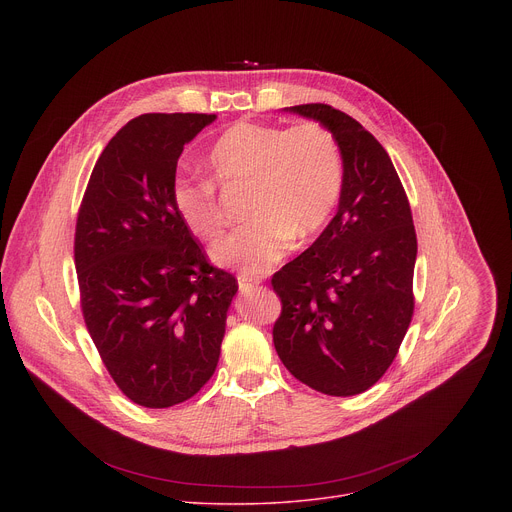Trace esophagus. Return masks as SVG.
I'll use <instances>...</instances> for the list:
<instances>
[{
	"instance_id": "34e87169",
	"label": "esophagus",
	"mask_w": 512,
	"mask_h": 512,
	"mask_svg": "<svg viewBox=\"0 0 512 512\" xmlns=\"http://www.w3.org/2000/svg\"><path fill=\"white\" fill-rule=\"evenodd\" d=\"M257 285H259V281L239 277V289H241V294H249V291H253Z\"/></svg>"
}]
</instances>
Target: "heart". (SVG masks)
<instances>
[{"label": "heart", "mask_w": 512, "mask_h": 512, "mask_svg": "<svg viewBox=\"0 0 512 512\" xmlns=\"http://www.w3.org/2000/svg\"><path fill=\"white\" fill-rule=\"evenodd\" d=\"M206 166L223 186L253 188L247 208L251 225L212 249L214 263L249 277L281 261L291 239L306 241L326 227L344 176L338 143L318 123L283 129L237 121L212 143ZM170 202L180 223L200 241L223 233V210L210 182L178 174Z\"/></svg>", "instance_id": "1"}]
</instances>
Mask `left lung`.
I'll return each instance as SVG.
<instances>
[{"instance_id": "left-lung-1", "label": "left lung", "mask_w": 512, "mask_h": 512, "mask_svg": "<svg viewBox=\"0 0 512 512\" xmlns=\"http://www.w3.org/2000/svg\"><path fill=\"white\" fill-rule=\"evenodd\" d=\"M285 111L332 133L344 176L328 227L271 279L281 300L273 344L298 381L350 397L387 373L409 328L413 216L389 154L356 119L322 103Z\"/></svg>"}]
</instances>
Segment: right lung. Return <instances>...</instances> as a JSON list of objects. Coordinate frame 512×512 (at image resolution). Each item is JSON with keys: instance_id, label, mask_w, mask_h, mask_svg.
<instances>
[{"instance_id": "add662e5", "label": "right lung", "mask_w": 512, "mask_h": 512, "mask_svg": "<svg viewBox=\"0 0 512 512\" xmlns=\"http://www.w3.org/2000/svg\"><path fill=\"white\" fill-rule=\"evenodd\" d=\"M214 119H131L97 160L79 210L85 324L115 385L141 407H172L204 387L239 289L231 273L206 261L170 202L184 145Z\"/></svg>"}]
</instances>
